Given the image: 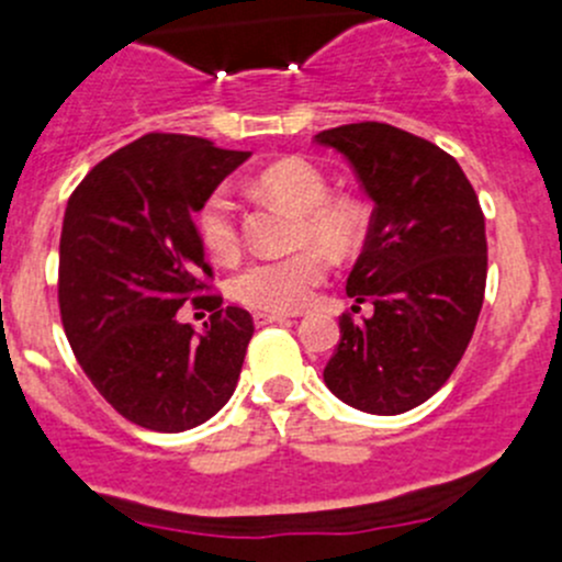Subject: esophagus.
<instances>
[{"instance_id": "obj_1", "label": "esophagus", "mask_w": 562, "mask_h": 562, "mask_svg": "<svg viewBox=\"0 0 562 562\" xmlns=\"http://www.w3.org/2000/svg\"><path fill=\"white\" fill-rule=\"evenodd\" d=\"M255 326H269V323H291V317L280 313H255Z\"/></svg>"}]
</instances>
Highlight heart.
I'll return each mask as SVG.
<instances>
[{"mask_svg":"<svg viewBox=\"0 0 562 562\" xmlns=\"http://www.w3.org/2000/svg\"><path fill=\"white\" fill-rule=\"evenodd\" d=\"M258 190L299 214L296 241L328 255L353 252L361 239V212L353 201L328 198V181L313 162L282 160L258 176ZM198 234L212 258L231 260L239 252L236 203L225 187L214 190L198 212ZM326 280V260L317 249H299L288 258L255 260L234 277L231 291L260 313H296L313 302Z\"/></svg>","mask_w":562,"mask_h":562,"instance_id":"heart-1","label":"heart"}]
</instances>
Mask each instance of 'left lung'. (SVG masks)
<instances>
[{
    "label": "left lung",
    "instance_id": "left-lung-1",
    "mask_svg": "<svg viewBox=\"0 0 562 562\" xmlns=\"http://www.w3.org/2000/svg\"><path fill=\"white\" fill-rule=\"evenodd\" d=\"M339 151L375 203L364 249L345 291L339 345L323 370L328 391L372 416L427 402L462 359L486 285V234L479 198L440 146L381 122L315 135Z\"/></svg>",
    "mask_w": 562,
    "mask_h": 562
}]
</instances>
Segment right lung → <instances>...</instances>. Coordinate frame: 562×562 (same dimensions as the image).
<instances>
[{
	"label": "right lung",
	"mask_w": 562,
	"mask_h": 562,
	"mask_svg": "<svg viewBox=\"0 0 562 562\" xmlns=\"http://www.w3.org/2000/svg\"><path fill=\"white\" fill-rule=\"evenodd\" d=\"M249 151L151 133L87 173L65 209L59 310L78 364L127 422L184 432L234 394L252 317L203 296V328L179 307L212 274L192 214Z\"/></svg>",
	"instance_id": "1"
}]
</instances>
